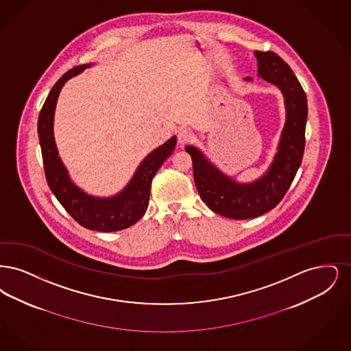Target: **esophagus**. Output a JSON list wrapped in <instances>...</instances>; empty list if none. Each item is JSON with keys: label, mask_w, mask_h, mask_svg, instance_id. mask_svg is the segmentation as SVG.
<instances>
[{"label": "esophagus", "mask_w": 351, "mask_h": 351, "mask_svg": "<svg viewBox=\"0 0 351 351\" xmlns=\"http://www.w3.org/2000/svg\"><path fill=\"white\" fill-rule=\"evenodd\" d=\"M177 137H178V143L183 145V144H187L189 141L193 140V134L187 128H181V130H178Z\"/></svg>", "instance_id": "1"}]
</instances>
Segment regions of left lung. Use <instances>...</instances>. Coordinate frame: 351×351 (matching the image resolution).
I'll use <instances>...</instances> for the list:
<instances>
[{"label": "left lung", "instance_id": "obj_1", "mask_svg": "<svg viewBox=\"0 0 351 351\" xmlns=\"http://www.w3.org/2000/svg\"><path fill=\"white\" fill-rule=\"evenodd\" d=\"M254 55L258 76L282 90L286 105V124L269 170L254 182H236L213 165L198 148H184L193 158L200 199L216 214L236 220L254 219L273 210L290 189L304 153L308 105L299 80L274 52L256 51Z\"/></svg>", "mask_w": 351, "mask_h": 351}]
</instances>
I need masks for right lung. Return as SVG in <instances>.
<instances>
[{"mask_svg":"<svg viewBox=\"0 0 351 351\" xmlns=\"http://www.w3.org/2000/svg\"><path fill=\"white\" fill-rule=\"evenodd\" d=\"M89 66H92V64L73 66L53 85L39 114L38 135L47 183L65 211L85 228L98 232H115L134 226L145 214L153 177L174 151L177 137L169 138L167 143L149 153L138 165L132 180L119 194L110 198H97L78 189L71 181L68 170L59 157L53 137V115L64 84Z\"/></svg>","mask_w":351,"mask_h":351,"instance_id":"right-lung-1","label":"right lung"}]
</instances>
